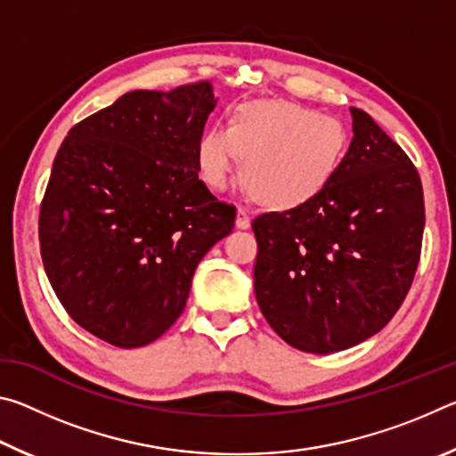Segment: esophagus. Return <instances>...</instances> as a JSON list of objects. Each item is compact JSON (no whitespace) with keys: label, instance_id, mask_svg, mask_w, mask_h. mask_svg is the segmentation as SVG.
Returning <instances> with one entry per match:
<instances>
[{"label":"esophagus","instance_id":"34e87169","mask_svg":"<svg viewBox=\"0 0 456 456\" xmlns=\"http://www.w3.org/2000/svg\"><path fill=\"white\" fill-rule=\"evenodd\" d=\"M235 225H237V229H249V225H251V217H249V211H247L245 207H239V209H237Z\"/></svg>","mask_w":456,"mask_h":456}]
</instances>
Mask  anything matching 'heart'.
Here are the masks:
<instances>
[{"instance_id":"b5f03b06","label":"heart","mask_w":456,"mask_h":456,"mask_svg":"<svg viewBox=\"0 0 456 456\" xmlns=\"http://www.w3.org/2000/svg\"><path fill=\"white\" fill-rule=\"evenodd\" d=\"M346 128L330 114L264 100L239 110L231 126L213 125L200 136L197 159L205 183L223 191L241 173L259 200L291 207L314 197L342 160Z\"/></svg>"}]
</instances>
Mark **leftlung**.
Here are the masks:
<instances>
[{
  "label": "left lung",
  "instance_id": "1",
  "mask_svg": "<svg viewBox=\"0 0 456 456\" xmlns=\"http://www.w3.org/2000/svg\"><path fill=\"white\" fill-rule=\"evenodd\" d=\"M330 181L304 203L253 219L256 297L293 348L331 354L380 331L419 267L424 199L406 152L360 108Z\"/></svg>",
  "mask_w": 456,
  "mask_h": 456
}]
</instances>
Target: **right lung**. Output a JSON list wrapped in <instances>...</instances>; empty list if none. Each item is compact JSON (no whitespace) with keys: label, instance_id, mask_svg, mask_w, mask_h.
Returning a JSON list of instances; mask_svg holds the SVG:
<instances>
[{"label":"right lung","instance_id":"add662e5","mask_svg":"<svg viewBox=\"0 0 456 456\" xmlns=\"http://www.w3.org/2000/svg\"><path fill=\"white\" fill-rule=\"evenodd\" d=\"M211 82L133 90L78 122L53 159L40 207L45 275L70 318L118 348L173 326L205 253L235 207L199 179Z\"/></svg>","mask_w":456,"mask_h":456}]
</instances>
